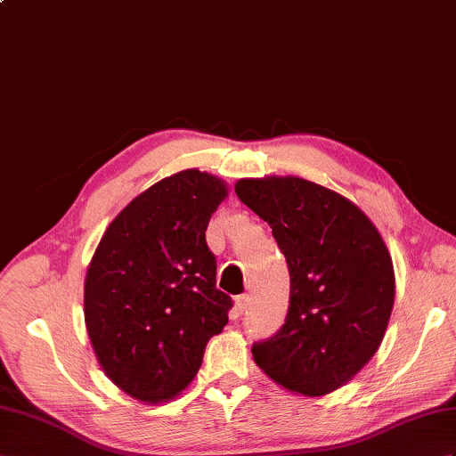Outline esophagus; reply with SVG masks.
I'll list each match as a JSON object with an SVG mask.
<instances>
[{
    "instance_id": "1",
    "label": "esophagus",
    "mask_w": 456,
    "mask_h": 456,
    "mask_svg": "<svg viewBox=\"0 0 456 456\" xmlns=\"http://www.w3.org/2000/svg\"><path fill=\"white\" fill-rule=\"evenodd\" d=\"M248 307H249V296L248 294L236 296V315H241Z\"/></svg>"
}]
</instances>
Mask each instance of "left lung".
Listing matches in <instances>:
<instances>
[{
    "label": "left lung",
    "instance_id": "8db88e82",
    "mask_svg": "<svg viewBox=\"0 0 456 456\" xmlns=\"http://www.w3.org/2000/svg\"><path fill=\"white\" fill-rule=\"evenodd\" d=\"M236 193L273 228L290 273V305L253 360L274 383L321 396L379 348L395 302L391 255L348 199L302 177L240 180Z\"/></svg>",
    "mask_w": 456,
    "mask_h": 456
}]
</instances>
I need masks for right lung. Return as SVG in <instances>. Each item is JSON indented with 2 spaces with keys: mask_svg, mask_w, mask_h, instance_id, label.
Masks as SVG:
<instances>
[{
  "mask_svg": "<svg viewBox=\"0 0 456 456\" xmlns=\"http://www.w3.org/2000/svg\"><path fill=\"white\" fill-rule=\"evenodd\" d=\"M226 187L185 170L154 183L104 232L85 281L96 358L121 391L162 403L191 383L205 346L228 323L205 232Z\"/></svg>",
  "mask_w": 456,
  "mask_h": 456,
  "instance_id": "1",
  "label": "right lung"
}]
</instances>
